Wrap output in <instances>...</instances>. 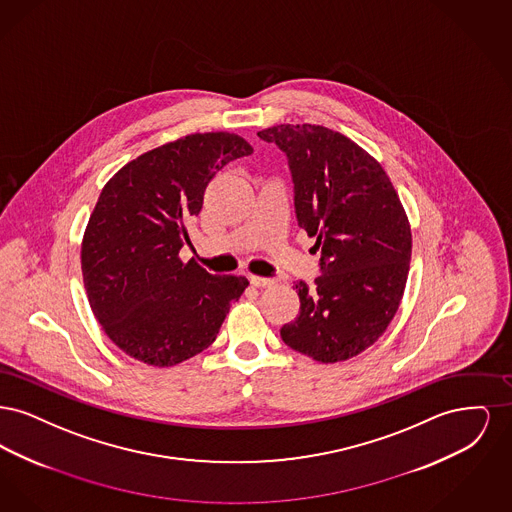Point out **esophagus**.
<instances>
[{"instance_id": "obj_1", "label": "esophagus", "mask_w": 512, "mask_h": 512, "mask_svg": "<svg viewBox=\"0 0 512 512\" xmlns=\"http://www.w3.org/2000/svg\"><path fill=\"white\" fill-rule=\"evenodd\" d=\"M249 282L255 286V288H270L274 286V280L272 278H265V276H249Z\"/></svg>"}]
</instances>
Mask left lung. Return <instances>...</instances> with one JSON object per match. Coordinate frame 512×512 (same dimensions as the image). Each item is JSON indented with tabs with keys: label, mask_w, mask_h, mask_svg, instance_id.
Instances as JSON below:
<instances>
[{
	"label": "left lung",
	"mask_w": 512,
	"mask_h": 512,
	"mask_svg": "<svg viewBox=\"0 0 512 512\" xmlns=\"http://www.w3.org/2000/svg\"><path fill=\"white\" fill-rule=\"evenodd\" d=\"M257 136L288 157L297 224L320 253V276L295 282L299 317L280 336L318 363L347 361L399 309L413 244L407 215L382 165L340 132L280 124Z\"/></svg>",
	"instance_id": "obj_1"
}]
</instances>
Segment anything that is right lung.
Masks as SVG:
<instances>
[{
  "label": "right lung",
  "mask_w": 512,
  "mask_h": 512,
  "mask_svg": "<svg viewBox=\"0 0 512 512\" xmlns=\"http://www.w3.org/2000/svg\"><path fill=\"white\" fill-rule=\"evenodd\" d=\"M228 132L190 134L124 165L101 190L82 240L90 307L109 340L146 365L172 366L217 340L249 280L182 263L188 224L213 176L251 155Z\"/></svg>",
  "instance_id": "add662e5"
}]
</instances>
